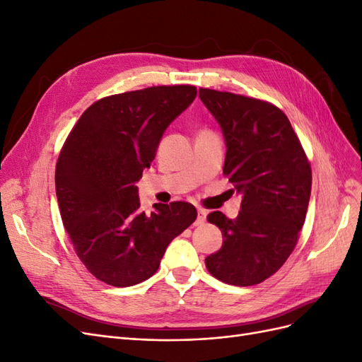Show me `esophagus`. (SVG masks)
Listing matches in <instances>:
<instances>
[{
  "mask_svg": "<svg viewBox=\"0 0 362 362\" xmlns=\"http://www.w3.org/2000/svg\"><path fill=\"white\" fill-rule=\"evenodd\" d=\"M205 222V211L202 210V208H199L198 210V218H196V225H202Z\"/></svg>",
  "mask_w": 362,
  "mask_h": 362,
  "instance_id": "1",
  "label": "esophagus"
}]
</instances>
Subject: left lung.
Instances as JSON below:
<instances>
[{
    "label": "left lung",
    "instance_id": "8db88e82",
    "mask_svg": "<svg viewBox=\"0 0 362 362\" xmlns=\"http://www.w3.org/2000/svg\"><path fill=\"white\" fill-rule=\"evenodd\" d=\"M201 101L222 127L223 175L243 194L237 218L213 211L208 222L223 245L205 258L218 281L255 286L282 267L305 223L311 194V164L281 108L257 98L199 89Z\"/></svg>",
    "mask_w": 362,
    "mask_h": 362
}]
</instances>
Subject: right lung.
I'll return each instance as SVG.
<instances>
[{
  "instance_id": "1",
  "label": "right lung",
  "mask_w": 362,
  "mask_h": 362,
  "mask_svg": "<svg viewBox=\"0 0 362 362\" xmlns=\"http://www.w3.org/2000/svg\"><path fill=\"white\" fill-rule=\"evenodd\" d=\"M194 86H152L101 98L76 120L60 149L56 193L76 257L108 286L151 278L172 240L196 221L177 201L140 211L136 182L164 129L196 98Z\"/></svg>"
}]
</instances>
